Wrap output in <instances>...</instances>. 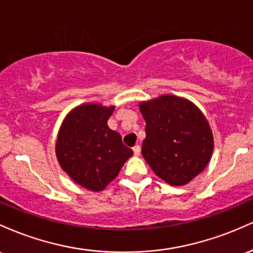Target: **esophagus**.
Wrapping results in <instances>:
<instances>
[{
  "instance_id": "esophagus-1",
  "label": "esophagus",
  "mask_w": 253,
  "mask_h": 253,
  "mask_svg": "<svg viewBox=\"0 0 253 253\" xmlns=\"http://www.w3.org/2000/svg\"><path fill=\"white\" fill-rule=\"evenodd\" d=\"M133 152H134V156H140L141 147L139 146V145H135V146L133 147Z\"/></svg>"
}]
</instances>
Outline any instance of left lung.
I'll use <instances>...</instances> for the list:
<instances>
[{"label": "left lung", "mask_w": 253, "mask_h": 253, "mask_svg": "<svg viewBox=\"0 0 253 253\" xmlns=\"http://www.w3.org/2000/svg\"><path fill=\"white\" fill-rule=\"evenodd\" d=\"M146 121L141 153L155 173L170 185H183L199 175L213 152V134L194 103L164 95L140 103Z\"/></svg>", "instance_id": "8db88e82"}]
</instances>
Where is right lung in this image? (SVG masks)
<instances>
[{"label":"right lung","mask_w":253,"mask_h":253,"mask_svg":"<svg viewBox=\"0 0 253 253\" xmlns=\"http://www.w3.org/2000/svg\"><path fill=\"white\" fill-rule=\"evenodd\" d=\"M114 108L83 104L66 117L58 134L56 153L63 170L82 187L103 190L118 176L133 151L107 121Z\"/></svg>","instance_id":"obj_1"}]
</instances>
